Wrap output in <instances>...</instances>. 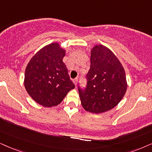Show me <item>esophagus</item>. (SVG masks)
Listing matches in <instances>:
<instances>
[{"label": "esophagus", "instance_id": "esophagus-1", "mask_svg": "<svg viewBox=\"0 0 152 152\" xmlns=\"http://www.w3.org/2000/svg\"><path fill=\"white\" fill-rule=\"evenodd\" d=\"M73 82H74V83L75 84V86L77 85V83H78V78H75V79L73 80Z\"/></svg>", "mask_w": 152, "mask_h": 152}]
</instances>
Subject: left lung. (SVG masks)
<instances>
[{
	"label": "left lung",
	"instance_id": "1",
	"mask_svg": "<svg viewBox=\"0 0 152 152\" xmlns=\"http://www.w3.org/2000/svg\"><path fill=\"white\" fill-rule=\"evenodd\" d=\"M87 86L78 87L81 104L86 111L101 114L111 110L123 99L127 90L125 70L108 48L96 45L91 50Z\"/></svg>",
	"mask_w": 152,
	"mask_h": 152
}]
</instances>
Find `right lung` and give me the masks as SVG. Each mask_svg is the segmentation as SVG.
<instances>
[{"label":"right lung","mask_w":152,"mask_h":152,"mask_svg":"<svg viewBox=\"0 0 152 152\" xmlns=\"http://www.w3.org/2000/svg\"><path fill=\"white\" fill-rule=\"evenodd\" d=\"M66 51L52 43L30 59L24 74V87L36 102L45 107L57 106L75 88L63 62Z\"/></svg>","instance_id":"right-lung-1"}]
</instances>
